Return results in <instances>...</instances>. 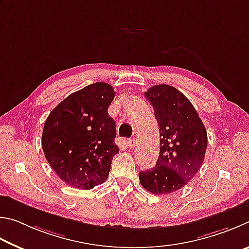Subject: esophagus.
Returning <instances> with one entry per match:
<instances>
[{
  "mask_svg": "<svg viewBox=\"0 0 249 249\" xmlns=\"http://www.w3.org/2000/svg\"><path fill=\"white\" fill-rule=\"evenodd\" d=\"M137 144H138V143H137L136 139H129V140H128V145L130 147H136Z\"/></svg>",
  "mask_w": 249,
  "mask_h": 249,
  "instance_id": "34e87169",
  "label": "esophagus"
}]
</instances>
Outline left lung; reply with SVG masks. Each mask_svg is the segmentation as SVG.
<instances>
[{"mask_svg":"<svg viewBox=\"0 0 249 249\" xmlns=\"http://www.w3.org/2000/svg\"><path fill=\"white\" fill-rule=\"evenodd\" d=\"M160 127V156L154 168L139 173L143 188L155 195L181 189L201 168L208 137L188 98L175 87L160 84L144 93Z\"/></svg>","mask_w":249,"mask_h":249,"instance_id":"left-lung-1","label":"left lung"}]
</instances>
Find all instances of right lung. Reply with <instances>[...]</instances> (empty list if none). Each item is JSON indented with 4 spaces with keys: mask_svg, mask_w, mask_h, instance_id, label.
<instances>
[{
    "mask_svg": "<svg viewBox=\"0 0 249 249\" xmlns=\"http://www.w3.org/2000/svg\"><path fill=\"white\" fill-rule=\"evenodd\" d=\"M115 90L97 82L69 95L52 110L43 127L41 145L61 179L78 189L106 181L116 145V124L108 115Z\"/></svg>",
    "mask_w": 249,
    "mask_h": 249,
    "instance_id": "obj_1",
    "label": "right lung"
}]
</instances>
